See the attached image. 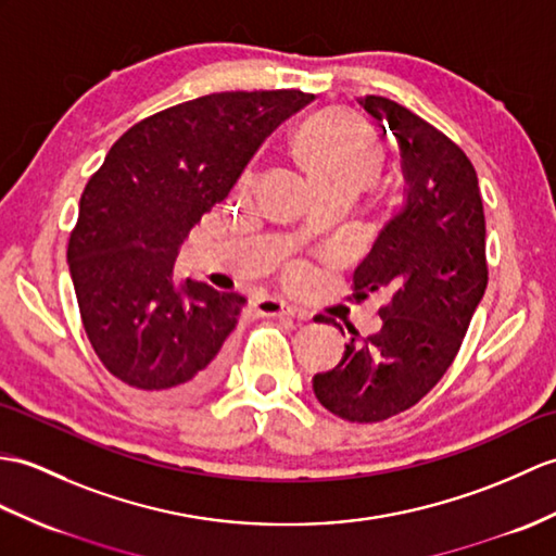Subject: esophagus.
I'll return each instance as SVG.
<instances>
[{
	"instance_id": "1",
	"label": "esophagus",
	"mask_w": 556,
	"mask_h": 556,
	"mask_svg": "<svg viewBox=\"0 0 556 556\" xmlns=\"http://www.w3.org/2000/svg\"><path fill=\"white\" fill-rule=\"evenodd\" d=\"M255 309H257V315H263V317H281V315L305 317V313H301V309H295L279 299H261L255 303Z\"/></svg>"
}]
</instances>
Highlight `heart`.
<instances>
[{
    "mask_svg": "<svg viewBox=\"0 0 556 556\" xmlns=\"http://www.w3.org/2000/svg\"><path fill=\"white\" fill-rule=\"evenodd\" d=\"M289 149L309 185L369 189L383 167V144L371 127L343 109L309 113L293 127Z\"/></svg>",
    "mask_w": 556,
    "mask_h": 556,
    "instance_id": "b5f03b06",
    "label": "heart"
}]
</instances>
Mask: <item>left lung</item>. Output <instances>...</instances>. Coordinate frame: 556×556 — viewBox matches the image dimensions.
I'll list each match as a JSON object with an SVG mask.
<instances>
[{
	"label": "left lung",
	"mask_w": 556,
	"mask_h": 556,
	"mask_svg": "<svg viewBox=\"0 0 556 556\" xmlns=\"http://www.w3.org/2000/svg\"><path fill=\"white\" fill-rule=\"evenodd\" d=\"M359 103L397 141L405 203L357 265L355 301L374 291L391 301L379 309L383 327L367 339L355 331L341 363L315 374L313 391L337 417L374 424L417 405L443 379L485 293L488 263L483 199L467 153L391 99Z\"/></svg>",
	"instance_id": "8db88e82"
}]
</instances>
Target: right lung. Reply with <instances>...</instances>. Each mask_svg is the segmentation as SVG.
<instances>
[{
    "instance_id": "obj_1",
    "label": "right lung",
    "mask_w": 556,
    "mask_h": 556,
    "mask_svg": "<svg viewBox=\"0 0 556 556\" xmlns=\"http://www.w3.org/2000/svg\"><path fill=\"white\" fill-rule=\"evenodd\" d=\"M313 101L301 89L217 92L132 125L89 177L68 241L83 327L115 379L153 400L208 391L247 299L175 281L193 225L225 201L263 139Z\"/></svg>"
}]
</instances>
